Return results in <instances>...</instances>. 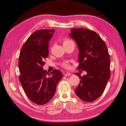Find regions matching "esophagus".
<instances>
[{
    "mask_svg": "<svg viewBox=\"0 0 126 126\" xmlns=\"http://www.w3.org/2000/svg\"><path fill=\"white\" fill-rule=\"evenodd\" d=\"M71 74L70 73H68V72H67V73H65L64 74V76H71Z\"/></svg>",
    "mask_w": 126,
    "mask_h": 126,
    "instance_id": "esophagus-1",
    "label": "esophagus"
}]
</instances>
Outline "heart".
Listing matches in <instances>:
<instances>
[{
  "label": "heart",
  "instance_id": "heart-1",
  "mask_svg": "<svg viewBox=\"0 0 126 126\" xmlns=\"http://www.w3.org/2000/svg\"><path fill=\"white\" fill-rule=\"evenodd\" d=\"M72 42V40L68 39H65L63 41V44H67L68 43H69V42ZM62 66L65 68H68L69 67V64H68L67 62H65V63H63V64H62Z\"/></svg>",
  "mask_w": 126,
  "mask_h": 126
}]
</instances>
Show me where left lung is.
<instances>
[{
  "label": "left lung",
  "mask_w": 126,
  "mask_h": 126,
  "mask_svg": "<svg viewBox=\"0 0 126 126\" xmlns=\"http://www.w3.org/2000/svg\"><path fill=\"white\" fill-rule=\"evenodd\" d=\"M77 44L79 52L78 70L86 71L80 76L76 95L82 101L92 102L101 96L110 76V57L106 44L97 33L85 28L71 29L69 34Z\"/></svg>",
  "instance_id": "8db88e82"
}]
</instances>
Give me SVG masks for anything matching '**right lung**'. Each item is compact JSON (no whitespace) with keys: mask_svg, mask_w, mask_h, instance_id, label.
<instances>
[{"mask_svg":"<svg viewBox=\"0 0 126 126\" xmlns=\"http://www.w3.org/2000/svg\"><path fill=\"white\" fill-rule=\"evenodd\" d=\"M54 32V29L34 32L23 44L19 57L20 83L27 96L38 105L46 104L52 99L57 85L63 77L58 69L49 74L43 68L49 55V42Z\"/></svg>","mask_w":126,"mask_h":126,"instance_id":"add662e5","label":"right lung"}]
</instances>
